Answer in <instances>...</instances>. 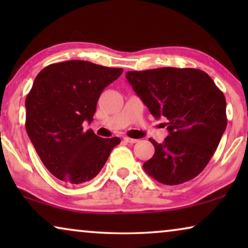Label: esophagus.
I'll return each instance as SVG.
<instances>
[{
    "instance_id": "obj_1",
    "label": "esophagus",
    "mask_w": 248,
    "mask_h": 248,
    "mask_svg": "<svg viewBox=\"0 0 248 248\" xmlns=\"http://www.w3.org/2000/svg\"><path fill=\"white\" fill-rule=\"evenodd\" d=\"M124 140L128 142V143H137V142H138L137 139H132V138H127V137L124 138Z\"/></svg>"
}]
</instances>
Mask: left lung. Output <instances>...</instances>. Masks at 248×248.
<instances>
[{
	"instance_id": "8db88e82",
	"label": "left lung",
	"mask_w": 248,
	"mask_h": 248,
	"mask_svg": "<svg viewBox=\"0 0 248 248\" xmlns=\"http://www.w3.org/2000/svg\"><path fill=\"white\" fill-rule=\"evenodd\" d=\"M126 79L152 116L167 120L162 143L150 139L155 155L143 164L165 185L196 177L218 148L227 126L226 98L204 71L160 67L128 71Z\"/></svg>"
}]
</instances>
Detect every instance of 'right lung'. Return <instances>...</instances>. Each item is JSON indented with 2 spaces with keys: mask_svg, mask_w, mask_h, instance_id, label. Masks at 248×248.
<instances>
[{
  "mask_svg": "<svg viewBox=\"0 0 248 248\" xmlns=\"http://www.w3.org/2000/svg\"><path fill=\"white\" fill-rule=\"evenodd\" d=\"M122 72L74 60L50 64L36 77L26 98V130L56 178L74 185L91 181L120 144V138H99L82 124L93 122L101 93Z\"/></svg>",
  "mask_w": 248,
  "mask_h": 248,
  "instance_id": "add662e5",
  "label": "right lung"
}]
</instances>
